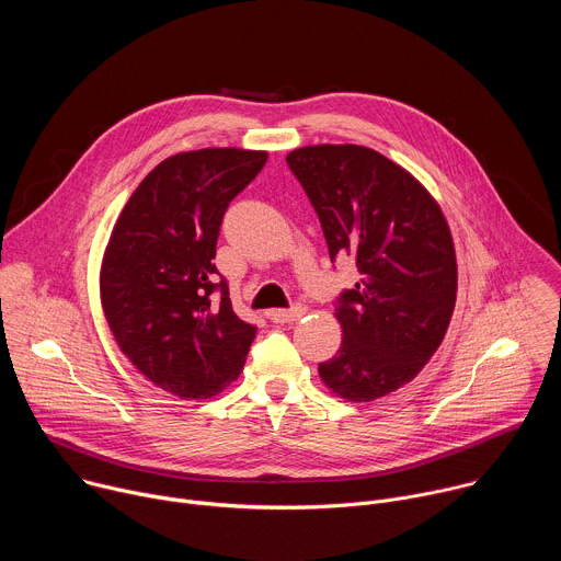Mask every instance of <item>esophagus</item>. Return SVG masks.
Instances as JSON below:
<instances>
[{"mask_svg": "<svg viewBox=\"0 0 561 561\" xmlns=\"http://www.w3.org/2000/svg\"><path fill=\"white\" fill-rule=\"evenodd\" d=\"M266 314H268L271 322H275V324H288V322H297L299 317L306 314V306L295 304L293 308H275V310H268Z\"/></svg>", "mask_w": 561, "mask_h": 561, "instance_id": "obj_1", "label": "esophagus"}]
</instances>
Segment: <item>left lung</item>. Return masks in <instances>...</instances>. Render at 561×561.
I'll list each match as a JSON object with an SVG mask.
<instances>
[{"label": "left lung", "mask_w": 561, "mask_h": 561, "mask_svg": "<svg viewBox=\"0 0 561 561\" xmlns=\"http://www.w3.org/2000/svg\"><path fill=\"white\" fill-rule=\"evenodd\" d=\"M286 164L322 224L331 262L362 273L337 297L344 340L319 377L348 402L411 381L442 344L457 295L448 224L428 191L373 148L306 146Z\"/></svg>", "instance_id": "1"}]
</instances>
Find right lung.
<instances>
[{"mask_svg":"<svg viewBox=\"0 0 561 561\" xmlns=\"http://www.w3.org/2000/svg\"><path fill=\"white\" fill-rule=\"evenodd\" d=\"M266 159L239 148L173 154L144 178L113 228L102 264L108 327L144 377L182 399L219 392L255 340L213 260L228 204Z\"/></svg>","mask_w":561,"mask_h":561,"instance_id":"1","label":"right lung"}]
</instances>
